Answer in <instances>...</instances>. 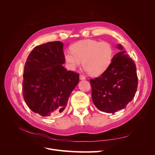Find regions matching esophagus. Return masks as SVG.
<instances>
[{
  "mask_svg": "<svg viewBox=\"0 0 155 155\" xmlns=\"http://www.w3.org/2000/svg\"><path fill=\"white\" fill-rule=\"evenodd\" d=\"M79 79H81V80H85V79H86L85 78V77L83 76V75H81V74H80L79 75Z\"/></svg>",
  "mask_w": 155,
  "mask_h": 155,
  "instance_id": "obj_1",
  "label": "esophagus"
}]
</instances>
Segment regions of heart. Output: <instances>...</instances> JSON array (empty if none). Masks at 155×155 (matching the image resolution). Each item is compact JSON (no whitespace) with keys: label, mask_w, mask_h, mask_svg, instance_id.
<instances>
[{"label":"heart","mask_w":155,"mask_h":155,"mask_svg":"<svg viewBox=\"0 0 155 155\" xmlns=\"http://www.w3.org/2000/svg\"><path fill=\"white\" fill-rule=\"evenodd\" d=\"M71 50L64 51V59L69 68L83 66L91 76H97L109 68L114 57L113 46L107 41L87 39L70 46Z\"/></svg>","instance_id":"heart-1"}]
</instances>
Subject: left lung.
Returning <instances> with one entry per match:
<instances>
[{
	"label": "left lung",
	"instance_id": "left-lung-1",
	"mask_svg": "<svg viewBox=\"0 0 155 155\" xmlns=\"http://www.w3.org/2000/svg\"><path fill=\"white\" fill-rule=\"evenodd\" d=\"M117 48L120 52L114 56L109 68L90 80L94 104L107 113L125 109L133 100L138 87L134 62L121 45H117Z\"/></svg>",
	"mask_w": 155,
	"mask_h": 155
}]
</instances>
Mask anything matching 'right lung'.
I'll use <instances>...</instances> for the list:
<instances>
[{"instance_id":"obj_1","label":"right lung","mask_w":155,"mask_h":155,"mask_svg":"<svg viewBox=\"0 0 155 155\" xmlns=\"http://www.w3.org/2000/svg\"><path fill=\"white\" fill-rule=\"evenodd\" d=\"M63 54L62 42H48L35 46L25 63L23 97L28 107L42 116L61 113L79 83V74L63 66Z\"/></svg>"}]
</instances>
